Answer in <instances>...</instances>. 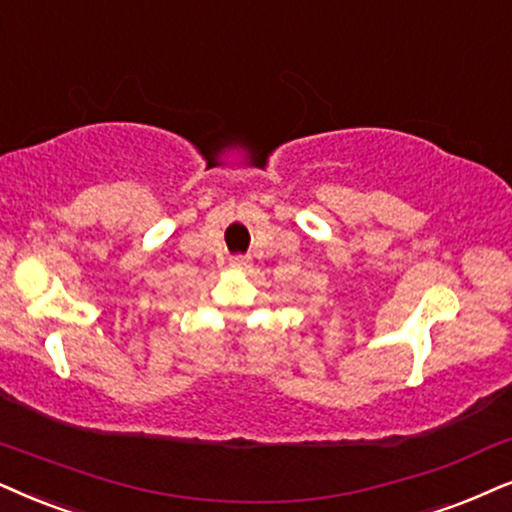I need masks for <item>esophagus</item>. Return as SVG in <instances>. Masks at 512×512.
Instances as JSON below:
<instances>
[{"label":"esophagus","mask_w":512,"mask_h":512,"mask_svg":"<svg viewBox=\"0 0 512 512\" xmlns=\"http://www.w3.org/2000/svg\"><path fill=\"white\" fill-rule=\"evenodd\" d=\"M229 267L234 271H248L250 269V260L248 257H234V260L229 262Z\"/></svg>","instance_id":"34e87169"}]
</instances>
